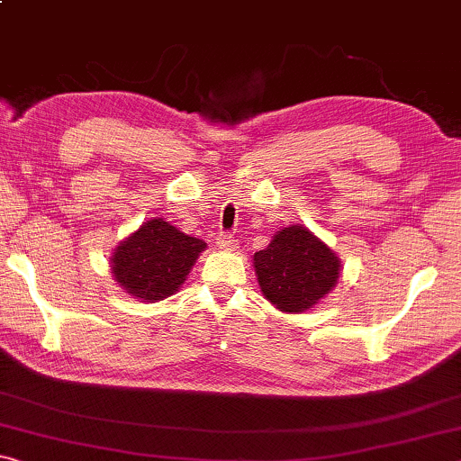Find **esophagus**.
Wrapping results in <instances>:
<instances>
[{
    "instance_id": "esophagus-1",
    "label": "esophagus",
    "mask_w": 461,
    "mask_h": 461,
    "mask_svg": "<svg viewBox=\"0 0 461 461\" xmlns=\"http://www.w3.org/2000/svg\"><path fill=\"white\" fill-rule=\"evenodd\" d=\"M215 244H217V248H220V249H225V252H231V249L238 248V241L233 240L231 233H223V231L215 238Z\"/></svg>"
}]
</instances>
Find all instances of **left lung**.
I'll return each mask as SVG.
<instances>
[{"mask_svg":"<svg viewBox=\"0 0 461 461\" xmlns=\"http://www.w3.org/2000/svg\"><path fill=\"white\" fill-rule=\"evenodd\" d=\"M254 268L264 296L286 313L311 309L339 278L338 256L301 225L278 231L256 252Z\"/></svg>","mask_w":461,"mask_h":461,"instance_id":"1","label":"left lung"}]
</instances>
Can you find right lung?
<instances>
[{
    "label": "right lung",
    "mask_w": 461,
    "mask_h": 461,
    "mask_svg": "<svg viewBox=\"0 0 461 461\" xmlns=\"http://www.w3.org/2000/svg\"><path fill=\"white\" fill-rule=\"evenodd\" d=\"M205 241L162 220L146 221L113 252V276L123 291L144 301H162L185 283Z\"/></svg>",
    "instance_id": "add662e5"
}]
</instances>
